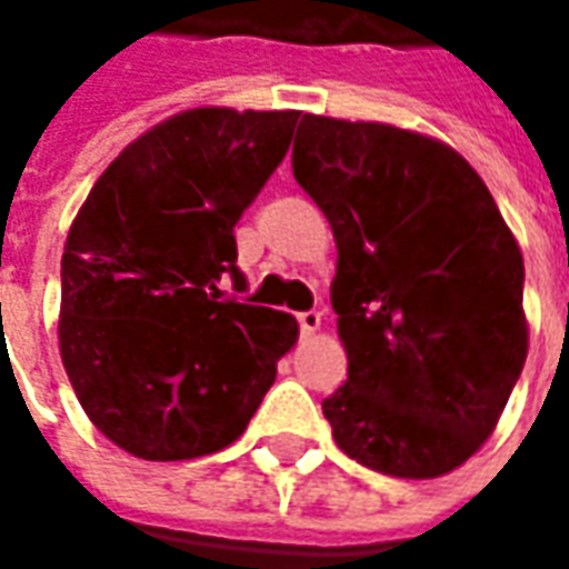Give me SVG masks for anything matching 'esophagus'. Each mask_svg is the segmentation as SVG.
I'll list each match as a JSON object with an SVG mask.
<instances>
[{"instance_id":"esophagus-1","label":"esophagus","mask_w":569,"mask_h":569,"mask_svg":"<svg viewBox=\"0 0 569 569\" xmlns=\"http://www.w3.org/2000/svg\"><path fill=\"white\" fill-rule=\"evenodd\" d=\"M297 322H300V332H303V336H313L319 326H322V313H319V310H307V313L297 317Z\"/></svg>"}]
</instances>
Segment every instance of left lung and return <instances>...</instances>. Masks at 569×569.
<instances>
[{
  "instance_id": "left-lung-1",
  "label": "left lung",
  "mask_w": 569,
  "mask_h": 569,
  "mask_svg": "<svg viewBox=\"0 0 569 569\" xmlns=\"http://www.w3.org/2000/svg\"><path fill=\"white\" fill-rule=\"evenodd\" d=\"M291 167L339 247L336 443L392 478L459 469L529 351L522 252L493 196L459 151L386 122L303 113Z\"/></svg>"
}]
</instances>
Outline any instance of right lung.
I'll use <instances>...</instances> for the list:
<instances>
[{"instance_id":"obj_1","label":"right lung","mask_w":569,"mask_h":569,"mask_svg":"<svg viewBox=\"0 0 569 569\" xmlns=\"http://www.w3.org/2000/svg\"><path fill=\"white\" fill-rule=\"evenodd\" d=\"M297 110L199 107L100 173L62 252L59 351L107 440L180 462L230 447L297 341V319L221 297L233 228L284 161Z\"/></svg>"}]
</instances>
